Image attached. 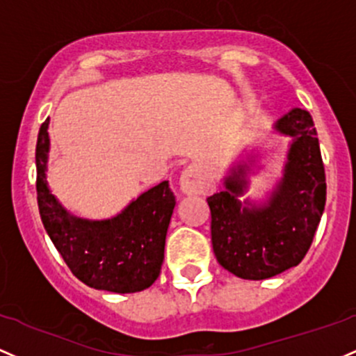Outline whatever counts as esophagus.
<instances>
[{"label": "esophagus", "instance_id": "obj_1", "mask_svg": "<svg viewBox=\"0 0 356 356\" xmlns=\"http://www.w3.org/2000/svg\"><path fill=\"white\" fill-rule=\"evenodd\" d=\"M181 191L184 194H201L208 187V181L196 165H189L181 174Z\"/></svg>", "mask_w": 356, "mask_h": 356}]
</instances>
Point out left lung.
Listing matches in <instances>:
<instances>
[{"instance_id": "left-lung-1", "label": "left lung", "mask_w": 356, "mask_h": 356, "mask_svg": "<svg viewBox=\"0 0 356 356\" xmlns=\"http://www.w3.org/2000/svg\"><path fill=\"white\" fill-rule=\"evenodd\" d=\"M294 138L286 172L265 206H247L245 169L226 179V191L208 197L211 241L222 268L247 280H264L306 257L326 202V175L318 134L306 109L294 108L275 124Z\"/></svg>"}]
</instances>
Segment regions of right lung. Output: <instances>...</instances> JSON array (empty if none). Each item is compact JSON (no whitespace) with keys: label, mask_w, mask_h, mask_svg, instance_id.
I'll use <instances>...</instances> for the list:
<instances>
[{"label":"right lung","mask_w":356,"mask_h":356,"mask_svg":"<svg viewBox=\"0 0 356 356\" xmlns=\"http://www.w3.org/2000/svg\"><path fill=\"white\" fill-rule=\"evenodd\" d=\"M47 128L49 118L42 123L35 150L38 211L45 232L70 272L86 286L118 294L150 287L162 267L167 228L175 206L169 181L148 189L113 220L70 216L47 187Z\"/></svg>","instance_id":"1"}]
</instances>
